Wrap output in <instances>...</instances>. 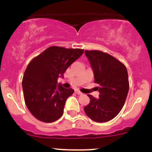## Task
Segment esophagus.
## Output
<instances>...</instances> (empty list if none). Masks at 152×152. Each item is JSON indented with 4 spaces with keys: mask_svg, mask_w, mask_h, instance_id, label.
Here are the masks:
<instances>
[{
    "mask_svg": "<svg viewBox=\"0 0 152 152\" xmlns=\"http://www.w3.org/2000/svg\"><path fill=\"white\" fill-rule=\"evenodd\" d=\"M75 93H76V94H78V95H82V94H83V93H82V92H80V91H79V90H75Z\"/></svg>",
    "mask_w": 152,
    "mask_h": 152,
    "instance_id": "1",
    "label": "esophagus"
}]
</instances>
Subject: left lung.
I'll list each match as a JSON object with an SVG mask.
<instances>
[{
  "label": "left lung",
  "mask_w": 152,
  "mask_h": 152,
  "mask_svg": "<svg viewBox=\"0 0 152 152\" xmlns=\"http://www.w3.org/2000/svg\"><path fill=\"white\" fill-rule=\"evenodd\" d=\"M99 85V98L87 95L90 102L84 108L87 116L96 122L103 123L114 118L123 108L129 92L126 67L120 61L100 50H85Z\"/></svg>",
  "instance_id": "left-lung-1"
}]
</instances>
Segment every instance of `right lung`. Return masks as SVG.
<instances>
[{
	"label": "right lung",
	"instance_id": "1",
	"mask_svg": "<svg viewBox=\"0 0 152 152\" xmlns=\"http://www.w3.org/2000/svg\"><path fill=\"white\" fill-rule=\"evenodd\" d=\"M84 50L49 47L34 58L27 66L23 78L24 99L30 113L42 122L50 123L62 117L64 107L74 90L58 84L59 77Z\"/></svg>",
	"mask_w": 152,
	"mask_h": 152
}]
</instances>
